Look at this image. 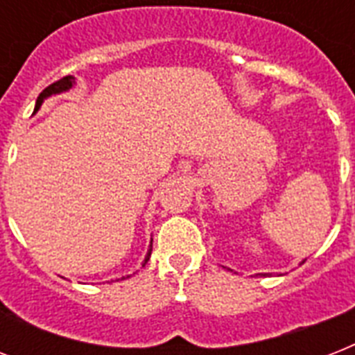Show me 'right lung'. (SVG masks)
<instances>
[{"label": "right lung", "mask_w": 355, "mask_h": 355, "mask_svg": "<svg viewBox=\"0 0 355 355\" xmlns=\"http://www.w3.org/2000/svg\"><path fill=\"white\" fill-rule=\"evenodd\" d=\"M73 80H75L73 77H62V79H58L57 83H53V85H49V86H47V88H44V90H42L40 96H38V99H36L35 112H36V110H38V108H40L42 101H44V99H46V97L53 96V94H60V92L68 90V88H71V85H73ZM150 247H153V245H150ZM150 250H153V248H149V252H147V256H145L144 267H145V263H147V261H149V258H150Z\"/></svg>", "instance_id": "right-lung-1"}]
</instances>
